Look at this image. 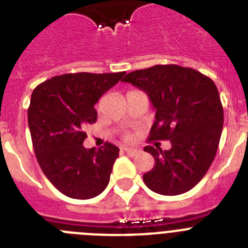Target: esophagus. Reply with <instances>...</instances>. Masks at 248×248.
I'll use <instances>...</instances> for the list:
<instances>
[{
	"instance_id": "esophagus-1",
	"label": "esophagus",
	"mask_w": 248,
	"mask_h": 248,
	"mask_svg": "<svg viewBox=\"0 0 248 248\" xmlns=\"http://www.w3.org/2000/svg\"><path fill=\"white\" fill-rule=\"evenodd\" d=\"M123 150L125 151L126 154H129V155H137L138 153H139V150H138V149L128 148V146H124V148H123Z\"/></svg>"
}]
</instances>
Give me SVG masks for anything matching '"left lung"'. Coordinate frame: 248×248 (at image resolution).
Wrapping results in <instances>:
<instances>
[{
	"mask_svg": "<svg viewBox=\"0 0 248 248\" xmlns=\"http://www.w3.org/2000/svg\"><path fill=\"white\" fill-rule=\"evenodd\" d=\"M148 94L155 109L150 140H170L171 149L145 146L155 160L143 175L151 191L174 196L205 176L220 143L223 108L215 83L192 68L157 64L122 79Z\"/></svg>",
	"mask_w": 248,
	"mask_h": 248,
	"instance_id": "left-lung-1",
	"label": "left lung"
}]
</instances>
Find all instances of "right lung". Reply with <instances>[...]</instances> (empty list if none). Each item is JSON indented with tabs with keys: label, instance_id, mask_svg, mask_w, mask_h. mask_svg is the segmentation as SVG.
<instances>
[{
	"label": "right lung",
	"instance_id": "1",
	"mask_svg": "<svg viewBox=\"0 0 248 248\" xmlns=\"http://www.w3.org/2000/svg\"><path fill=\"white\" fill-rule=\"evenodd\" d=\"M124 74L56 76L32 93L28 126L34 154L46 177L68 198H95L108 186L119 149L110 143L98 150L85 149L83 129L95 123L94 105Z\"/></svg>",
	"mask_w": 248,
	"mask_h": 248
}]
</instances>
